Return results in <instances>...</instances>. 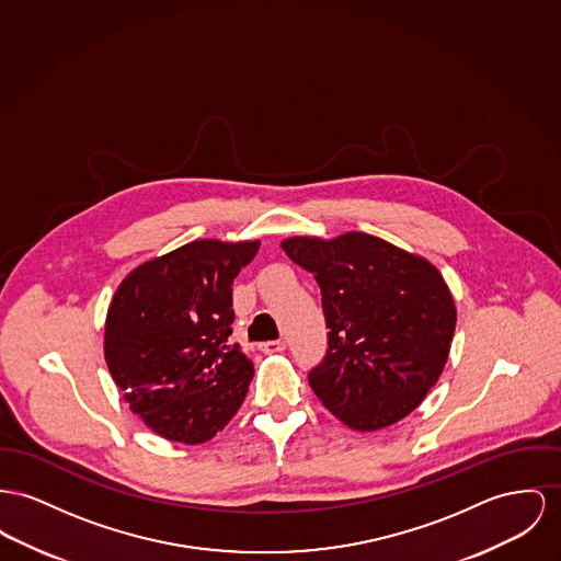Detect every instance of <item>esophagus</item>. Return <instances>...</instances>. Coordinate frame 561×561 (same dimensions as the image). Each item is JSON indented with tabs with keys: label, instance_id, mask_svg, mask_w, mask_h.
<instances>
[{
	"label": "esophagus",
	"instance_id": "1",
	"mask_svg": "<svg viewBox=\"0 0 561 561\" xmlns=\"http://www.w3.org/2000/svg\"><path fill=\"white\" fill-rule=\"evenodd\" d=\"M262 353H283L285 351V342L280 340H272V342H263L260 344Z\"/></svg>",
	"mask_w": 561,
	"mask_h": 561
}]
</instances>
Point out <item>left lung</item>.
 Here are the masks:
<instances>
[{"label": "left lung", "instance_id": "obj_1", "mask_svg": "<svg viewBox=\"0 0 561 561\" xmlns=\"http://www.w3.org/2000/svg\"><path fill=\"white\" fill-rule=\"evenodd\" d=\"M280 247L323 296L330 340L308 374L314 396L357 432L409 416L445 370L457 323L438 267L364 231L291 236Z\"/></svg>", "mask_w": 561, "mask_h": 561}]
</instances>
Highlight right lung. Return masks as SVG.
Masks as SVG:
<instances>
[{
	"mask_svg": "<svg viewBox=\"0 0 561 561\" xmlns=\"http://www.w3.org/2000/svg\"><path fill=\"white\" fill-rule=\"evenodd\" d=\"M260 240H193L134 267L116 287L104 357L129 411L157 436L202 445L242 407L253 364L229 344L231 283Z\"/></svg>",
	"mask_w": 561,
	"mask_h": 561,
	"instance_id": "add662e5",
	"label": "right lung"
}]
</instances>
